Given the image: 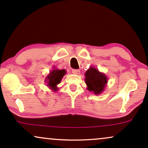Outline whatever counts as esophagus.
Here are the masks:
<instances>
[{
	"label": "esophagus",
	"mask_w": 148,
	"mask_h": 148,
	"mask_svg": "<svg viewBox=\"0 0 148 148\" xmlns=\"http://www.w3.org/2000/svg\"><path fill=\"white\" fill-rule=\"evenodd\" d=\"M72 73L73 74H79L80 71H79V70H78V69H73Z\"/></svg>",
	"instance_id": "obj_1"
}]
</instances>
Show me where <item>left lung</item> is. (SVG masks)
<instances>
[{
    "label": "left lung",
    "mask_w": 148,
    "mask_h": 148,
    "mask_svg": "<svg viewBox=\"0 0 148 148\" xmlns=\"http://www.w3.org/2000/svg\"><path fill=\"white\" fill-rule=\"evenodd\" d=\"M85 82L87 85V89L95 94L98 95L103 91L106 84L107 83V78L105 75L99 72L95 68L91 67L85 73Z\"/></svg>",
    "instance_id": "1"
}]
</instances>
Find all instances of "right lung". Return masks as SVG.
<instances>
[{"label":"right lung","mask_w":148,"mask_h":148,"mask_svg":"<svg viewBox=\"0 0 148 148\" xmlns=\"http://www.w3.org/2000/svg\"><path fill=\"white\" fill-rule=\"evenodd\" d=\"M66 74L65 70H57V69H54L50 72L46 78V82L48 85L47 86L51 88L53 91H57V85L60 84L62 78Z\"/></svg>","instance_id":"obj_1"}]
</instances>
